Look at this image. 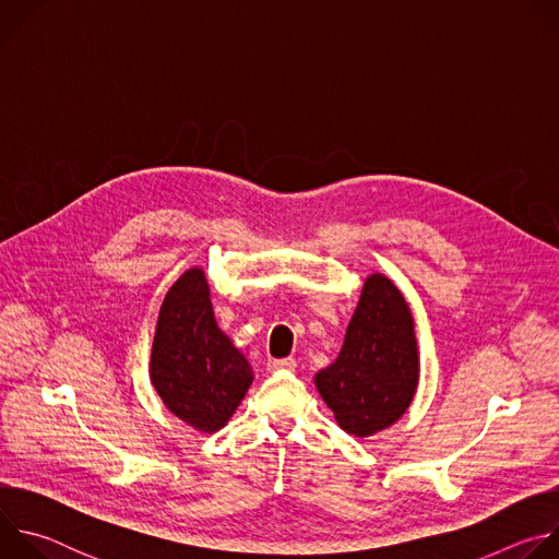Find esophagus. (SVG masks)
Listing matches in <instances>:
<instances>
[{
  "mask_svg": "<svg viewBox=\"0 0 559 559\" xmlns=\"http://www.w3.org/2000/svg\"><path fill=\"white\" fill-rule=\"evenodd\" d=\"M296 367V360L294 358H270L267 360V369L270 371H292Z\"/></svg>",
  "mask_w": 559,
  "mask_h": 559,
  "instance_id": "obj_1",
  "label": "esophagus"
}]
</instances>
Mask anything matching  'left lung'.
<instances>
[{
    "label": "left lung",
    "mask_w": 559,
    "mask_h": 559,
    "mask_svg": "<svg viewBox=\"0 0 559 559\" xmlns=\"http://www.w3.org/2000/svg\"><path fill=\"white\" fill-rule=\"evenodd\" d=\"M414 316L386 276L371 274L360 292L338 358L313 382L341 429L369 438L401 418L418 386Z\"/></svg>",
    "instance_id": "8db88e82"
}]
</instances>
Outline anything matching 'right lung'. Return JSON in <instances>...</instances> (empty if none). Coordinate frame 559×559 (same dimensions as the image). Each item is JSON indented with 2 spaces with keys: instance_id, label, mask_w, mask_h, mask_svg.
<instances>
[{
  "instance_id": "obj_1",
  "label": "right lung",
  "mask_w": 559,
  "mask_h": 559,
  "mask_svg": "<svg viewBox=\"0 0 559 559\" xmlns=\"http://www.w3.org/2000/svg\"><path fill=\"white\" fill-rule=\"evenodd\" d=\"M150 380L164 405L190 427L214 433L241 405L254 373L218 330L203 270H188L158 311Z\"/></svg>"
}]
</instances>
